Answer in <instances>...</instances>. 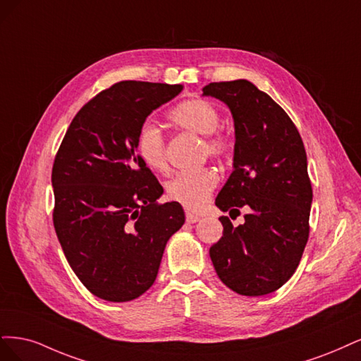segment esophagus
Wrapping results in <instances>:
<instances>
[{"mask_svg":"<svg viewBox=\"0 0 361 361\" xmlns=\"http://www.w3.org/2000/svg\"><path fill=\"white\" fill-rule=\"evenodd\" d=\"M185 220H188L189 224H196V222H200L201 220V217L197 216V214H193V213H189V212H185Z\"/></svg>","mask_w":361,"mask_h":361,"instance_id":"1","label":"esophagus"}]
</instances>
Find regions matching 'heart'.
<instances>
[{
	"mask_svg": "<svg viewBox=\"0 0 361 361\" xmlns=\"http://www.w3.org/2000/svg\"><path fill=\"white\" fill-rule=\"evenodd\" d=\"M169 120L181 130L204 136V148L210 156L222 157L226 154V139L216 133L220 124V114L212 102L204 99L185 100L171 111ZM136 147L139 156L149 169L166 172L165 137L157 126L145 124L137 133ZM217 183L219 176L213 168L181 171L168 181L166 195L171 201L183 205L185 210L197 212L207 204Z\"/></svg>",
	"mask_w": 361,
	"mask_h": 361,
	"instance_id": "1",
	"label": "heart"
}]
</instances>
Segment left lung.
<instances>
[{"label":"left lung","mask_w":361,"mask_h":361,"mask_svg":"<svg viewBox=\"0 0 361 361\" xmlns=\"http://www.w3.org/2000/svg\"><path fill=\"white\" fill-rule=\"evenodd\" d=\"M202 96L224 102L234 118V171L216 197L222 212L244 207L237 228L210 247L214 270L247 297L274 293L294 274L309 238L312 185L306 149L288 114L246 79L212 82ZM240 213V212H238Z\"/></svg>","instance_id":"left-lung-1"}]
</instances>
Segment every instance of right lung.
Listing matches in <instances>:
<instances>
[{
	"label": "right lung",
	"mask_w": 361,
	"mask_h": 361,
	"mask_svg": "<svg viewBox=\"0 0 361 361\" xmlns=\"http://www.w3.org/2000/svg\"><path fill=\"white\" fill-rule=\"evenodd\" d=\"M183 85L123 80L84 104L55 156L54 226L82 285L123 303L154 283L166 243L183 226L180 204L164 193L136 139L148 115Z\"/></svg>",
	"instance_id": "add662e5"
}]
</instances>
